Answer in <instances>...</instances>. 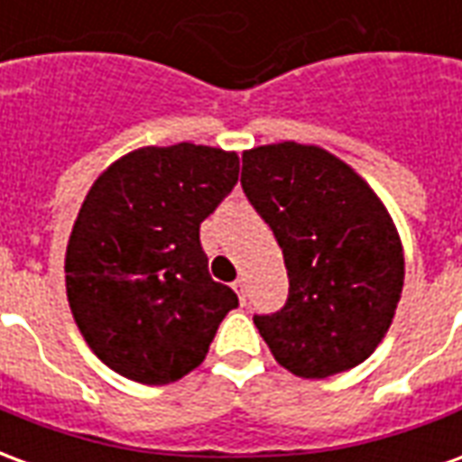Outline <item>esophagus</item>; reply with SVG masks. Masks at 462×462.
Here are the masks:
<instances>
[{"label": "esophagus", "mask_w": 462, "mask_h": 462, "mask_svg": "<svg viewBox=\"0 0 462 462\" xmlns=\"http://www.w3.org/2000/svg\"><path fill=\"white\" fill-rule=\"evenodd\" d=\"M232 290L237 291V297H240V301L245 304V297H247V284H245V280L232 282Z\"/></svg>", "instance_id": "esophagus-1"}]
</instances>
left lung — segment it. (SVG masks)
I'll list each match as a JSON object with an SVG mask.
<instances>
[{
	"label": "left lung",
	"instance_id": "8db88e82",
	"mask_svg": "<svg viewBox=\"0 0 462 462\" xmlns=\"http://www.w3.org/2000/svg\"><path fill=\"white\" fill-rule=\"evenodd\" d=\"M242 190L280 242L290 297L254 317L277 364L327 378L366 361L396 314L403 245L374 188L319 145L242 152Z\"/></svg>",
	"mask_w": 462,
	"mask_h": 462
}]
</instances>
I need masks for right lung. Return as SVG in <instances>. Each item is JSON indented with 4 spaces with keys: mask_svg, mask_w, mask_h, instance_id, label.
<instances>
[{
    "mask_svg": "<svg viewBox=\"0 0 462 462\" xmlns=\"http://www.w3.org/2000/svg\"><path fill=\"white\" fill-rule=\"evenodd\" d=\"M240 175V155L195 143L145 145L106 168L66 245V297L116 374L172 383L208 356L237 294L210 277L200 222Z\"/></svg>",
    "mask_w": 462,
    "mask_h": 462,
    "instance_id": "obj_1",
    "label": "right lung"
}]
</instances>
